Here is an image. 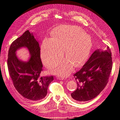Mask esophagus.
<instances>
[{
  "label": "esophagus",
  "mask_w": 120,
  "mask_h": 120,
  "mask_svg": "<svg viewBox=\"0 0 120 120\" xmlns=\"http://www.w3.org/2000/svg\"><path fill=\"white\" fill-rule=\"evenodd\" d=\"M56 78H57V79H60V80H63V79H64L63 77H60V76H57V77H56Z\"/></svg>",
  "instance_id": "obj_1"
}]
</instances>
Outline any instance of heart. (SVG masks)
<instances>
[{
	"instance_id": "heart-1",
	"label": "heart",
	"mask_w": 120,
	"mask_h": 120,
	"mask_svg": "<svg viewBox=\"0 0 120 120\" xmlns=\"http://www.w3.org/2000/svg\"><path fill=\"white\" fill-rule=\"evenodd\" d=\"M52 38H45L41 45V56L47 67H51L59 59L62 50L66 57L53 65L54 71L64 77L70 73L74 64L78 66L86 59L89 52L90 39L81 28L72 25H61L52 34Z\"/></svg>"
}]
</instances>
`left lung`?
<instances>
[{
  "instance_id": "1",
  "label": "left lung",
  "mask_w": 120,
  "mask_h": 120,
  "mask_svg": "<svg viewBox=\"0 0 120 120\" xmlns=\"http://www.w3.org/2000/svg\"><path fill=\"white\" fill-rule=\"evenodd\" d=\"M96 50L86 63L74 75L78 86L71 94L75 100L80 102L96 97L107 85L112 68L110 50Z\"/></svg>"
}]
</instances>
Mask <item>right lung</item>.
<instances>
[{
	"mask_svg": "<svg viewBox=\"0 0 120 120\" xmlns=\"http://www.w3.org/2000/svg\"><path fill=\"white\" fill-rule=\"evenodd\" d=\"M22 47L26 48L30 54L27 61L16 56L17 50ZM40 50L38 41L27 30L11 43L8 54V67L14 87L21 96L32 101L44 98L49 83L53 80L52 75H42Z\"/></svg>",
	"mask_w": 120,
	"mask_h": 120,
	"instance_id": "right-lung-1",
	"label": "right lung"
}]
</instances>
